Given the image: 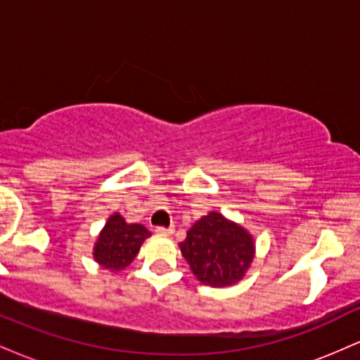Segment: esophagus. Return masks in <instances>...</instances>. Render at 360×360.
I'll use <instances>...</instances> for the list:
<instances>
[{
    "instance_id": "34e87169",
    "label": "esophagus",
    "mask_w": 360,
    "mask_h": 360,
    "mask_svg": "<svg viewBox=\"0 0 360 360\" xmlns=\"http://www.w3.org/2000/svg\"><path fill=\"white\" fill-rule=\"evenodd\" d=\"M172 232H174V229H162V226H157L155 229L157 235H171Z\"/></svg>"
}]
</instances>
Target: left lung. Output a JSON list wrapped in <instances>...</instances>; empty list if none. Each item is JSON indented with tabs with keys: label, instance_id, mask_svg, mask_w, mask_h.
Listing matches in <instances>:
<instances>
[{
	"label": "left lung",
	"instance_id": "obj_1",
	"mask_svg": "<svg viewBox=\"0 0 360 360\" xmlns=\"http://www.w3.org/2000/svg\"><path fill=\"white\" fill-rule=\"evenodd\" d=\"M179 249L194 278L212 288L240 283L255 257V240L249 230L218 212L194 221Z\"/></svg>",
	"mask_w": 360,
	"mask_h": 360
}]
</instances>
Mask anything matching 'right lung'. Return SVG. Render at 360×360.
<instances>
[{
  "instance_id": "add662e5",
  "label": "right lung",
  "mask_w": 360,
  "mask_h": 360,
  "mask_svg": "<svg viewBox=\"0 0 360 360\" xmlns=\"http://www.w3.org/2000/svg\"><path fill=\"white\" fill-rule=\"evenodd\" d=\"M150 232L140 223H128L118 212L106 220L93 247V259L110 272L123 271L137 257Z\"/></svg>"
}]
</instances>
